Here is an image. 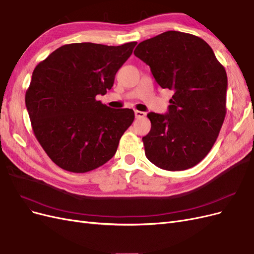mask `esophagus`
<instances>
[{
	"mask_svg": "<svg viewBox=\"0 0 254 254\" xmlns=\"http://www.w3.org/2000/svg\"><path fill=\"white\" fill-rule=\"evenodd\" d=\"M134 115H135V119H143L145 117V112L135 110L134 111Z\"/></svg>",
	"mask_w": 254,
	"mask_h": 254,
	"instance_id": "obj_1",
	"label": "esophagus"
}]
</instances>
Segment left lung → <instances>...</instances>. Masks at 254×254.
Returning <instances> with one entry per match:
<instances>
[{
  "instance_id": "1",
  "label": "left lung",
  "mask_w": 254,
  "mask_h": 254,
  "mask_svg": "<svg viewBox=\"0 0 254 254\" xmlns=\"http://www.w3.org/2000/svg\"><path fill=\"white\" fill-rule=\"evenodd\" d=\"M134 55L159 86L174 91L165 114L149 112L145 155L166 171H184L209 153L226 117L228 78L211 47L197 36L168 30L139 43Z\"/></svg>"
}]
</instances>
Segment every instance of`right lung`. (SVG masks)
<instances>
[{"mask_svg":"<svg viewBox=\"0 0 254 254\" xmlns=\"http://www.w3.org/2000/svg\"><path fill=\"white\" fill-rule=\"evenodd\" d=\"M135 45L65 44L35 67L25 105L38 142L63 170L90 172L117 152L134 112L112 109L96 95L112 88Z\"/></svg>","mask_w":254,"mask_h":254,"instance_id":"obj_1","label":"right lung"}]
</instances>
